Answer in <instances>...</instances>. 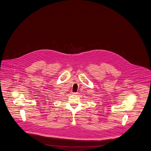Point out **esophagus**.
Returning <instances> with one entry per match:
<instances>
[{
    "label": "esophagus",
    "mask_w": 151,
    "mask_h": 151,
    "mask_svg": "<svg viewBox=\"0 0 151 151\" xmlns=\"http://www.w3.org/2000/svg\"><path fill=\"white\" fill-rule=\"evenodd\" d=\"M78 93H73V94H74V95H76V94H77Z\"/></svg>",
    "instance_id": "1"
}]
</instances>
